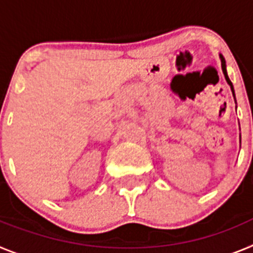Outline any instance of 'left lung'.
<instances>
[{
	"mask_svg": "<svg viewBox=\"0 0 253 253\" xmlns=\"http://www.w3.org/2000/svg\"><path fill=\"white\" fill-rule=\"evenodd\" d=\"M219 58H220V62H222V71H223V75H224V77H225V81H227V84H229V87H231L232 93H233V97H234V100H236V95H234L233 84H232L231 80H229V77H228V75H227V67H225V60H224V58H223L222 54H219Z\"/></svg>",
	"mask_w": 253,
	"mask_h": 253,
	"instance_id": "obj_1",
	"label": "left lung"
}]
</instances>
